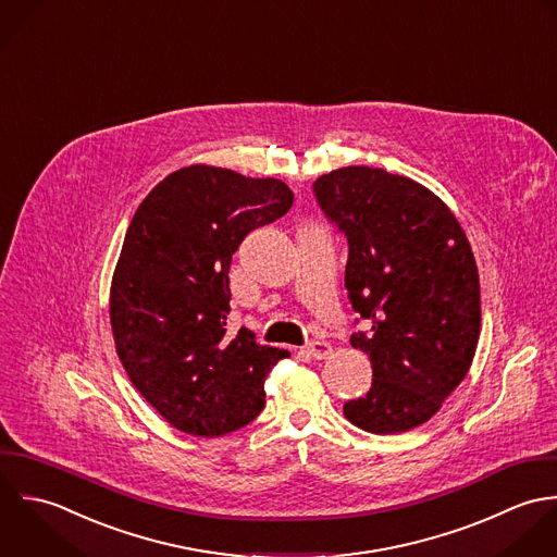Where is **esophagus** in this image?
<instances>
[{
    "mask_svg": "<svg viewBox=\"0 0 557 557\" xmlns=\"http://www.w3.org/2000/svg\"><path fill=\"white\" fill-rule=\"evenodd\" d=\"M332 344L325 342V339H314L310 344H306V352L312 357V359H327L332 355Z\"/></svg>",
    "mask_w": 557,
    "mask_h": 557,
    "instance_id": "1",
    "label": "esophagus"
}]
</instances>
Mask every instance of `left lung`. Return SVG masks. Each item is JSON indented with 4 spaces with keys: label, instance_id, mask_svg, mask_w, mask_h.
<instances>
[{
    "label": "left lung",
    "instance_id": "left-lung-1",
    "mask_svg": "<svg viewBox=\"0 0 557 557\" xmlns=\"http://www.w3.org/2000/svg\"><path fill=\"white\" fill-rule=\"evenodd\" d=\"M348 240L344 286L368 332L350 335L372 363V387L344 405L374 435L429 422L469 372L480 337L471 245L442 198L381 168L348 165L314 183Z\"/></svg>",
    "mask_w": 557,
    "mask_h": 557
}]
</instances>
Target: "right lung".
Wrapping results in <instances>:
<instances>
[{"label": "right lung", "mask_w": 557, "mask_h": 557, "mask_svg": "<svg viewBox=\"0 0 557 557\" xmlns=\"http://www.w3.org/2000/svg\"><path fill=\"white\" fill-rule=\"evenodd\" d=\"M290 207L277 178L196 163L165 176L131 220L110 290L115 352L135 389L187 435L249 424L267 374L290 355L225 330L232 253Z\"/></svg>", "instance_id": "obj_1"}]
</instances>
